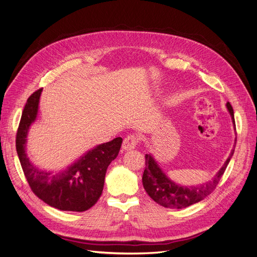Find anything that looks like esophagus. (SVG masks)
Wrapping results in <instances>:
<instances>
[{
	"label": "esophagus",
	"instance_id": "34e87169",
	"mask_svg": "<svg viewBox=\"0 0 257 257\" xmlns=\"http://www.w3.org/2000/svg\"><path fill=\"white\" fill-rule=\"evenodd\" d=\"M139 143V139L136 135H127L125 138H124L123 141V145H122V148L123 150H132V149H135V147L138 145Z\"/></svg>",
	"mask_w": 257,
	"mask_h": 257
}]
</instances>
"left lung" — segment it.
Returning <instances> with one entry per match:
<instances>
[{"mask_svg": "<svg viewBox=\"0 0 257 257\" xmlns=\"http://www.w3.org/2000/svg\"><path fill=\"white\" fill-rule=\"evenodd\" d=\"M226 106L235 125L234 110H232V107L229 104V102H227ZM234 151L235 148L231 150L228 159L225 162V164L222 166V168L219 170V173L214 176L212 181H209L205 184L197 186H190V188H188V186H180L173 182L164 173L162 172V169L159 167L158 163L155 162V160L151 155L146 154V168L143 175L144 188L148 193V195H149L155 203H158L163 207L182 209L193 204H196L198 201L203 200L205 197H207L209 194H211L213 190L216 188L217 183H219L225 169H226L228 165L232 154H234Z\"/></svg>", "mask_w": 257, "mask_h": 257, "instance_id": "1", "label": "left lung"}]
</instances>
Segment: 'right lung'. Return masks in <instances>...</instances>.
Masks as SVG:
<instances>
[{"label": "right lung", "instance_id": "obj_1", "mask_svg": "<svg viewBox=\"0 0 257 257\" xmlns=\"http://www.w3.org/2000/svg\"><path fill=\"white\" fill-rule=\"evenodd\" d=\"M42 89L31 95L22 111L16 136V149L29 185L47 205L63 211L82 212L96 204L102 195L107 167L118 155L122 138L96 146L73 165L58 174L37 169L26 153L30 125L36 120Z\"/></svg>", "mask_w": 257, "mask_h": 257}]
</instances>
